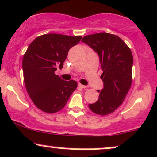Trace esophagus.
Listing matches in <instances>:
<instances>
[{"label": "esophagus", "instance_id": "1", "mask_svg": "<svg viewBox=\"0 0 157 157\" xmlns=\"http://www.w3.org/2000/svg\"><path fill=\"white\" fill-rule=\"evenodd\" d=\"M78 86L80 87V88H86V86H84V85H82V84H80V83H79L78 84Z\"/></svg>", "mask_w": 157, "mask_h": 157}]
</instances>
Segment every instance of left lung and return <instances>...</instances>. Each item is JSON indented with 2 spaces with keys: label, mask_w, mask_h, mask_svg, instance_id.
<instances>
[{
  "label": "left lung",
  "mask_w": 157,
  "mask_h": 157,
  "mask_svg": "<svg viewBox=\"0 0 157 157\" xmlns=\"http://www.w3.org/2000/svg\"><path fill=\"white\" fill-rule=\"evenodd\" d=\"M82 42L99 57L104 88L97 90L99 99L88 105L92 112L106 116L114 112L125 99L132 84L133 57L131 50L118 36L104 33L88 35Z\"/></svg>",
  "instance_id": "8db88e82"
}]
</instances>
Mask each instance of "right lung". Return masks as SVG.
I'll list each match as a JSON object with an SVG mask.
<instances>
[{
	"instance_id": "obj_1",
	"label": "right lung",
	"mask_w": 157,
	"mask_h": 157,
	"mask_svg": "<svg viewBox=\"0 0 157 157\" xmlns=\"http://www.w3.org/2000/svg\"><path fill=\"white\" fill-rule=\"evenodd\" d=\"M82 36L48 33L30 44L22 59L26 90L38 108L48 113L60 110L77 88L75 80L65 81L55 74L63 67L71 48L78 44Z\"/></svg>"
}]
</instances>
